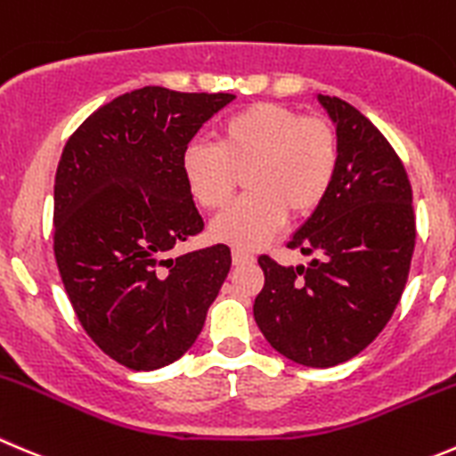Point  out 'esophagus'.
Segmentation results:
<instances>
[{
	"label": "esophagus",
	"mask_w": 456,
	"mask_h": 456,
	"mask_svg": "<svg viewBox=\"0 0 456 456\" xmlns=\"http://www.w3.org/2000/svg\"><path fill=\"white\" fill-rule=\"evenodd\" d=\"M232 258H233V265H245V263H251V260H254V254H249V251L236 247V249L232 251Z\"/></svg>",
	"instance_id": "obj_1"
}]
</instances>
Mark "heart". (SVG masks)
<instances>
[{
	"label": "heart",
	"instance_id": "1",
	"mask_svg": "<svg viewBox=\"0 0 456 456\" xmlns=\"http://www.w3.org/2000/svg\"><path fill=\"white\" fill-rule=\"evenodd\" d=\"M338 169V135L330 120L285 104L258 102L224 118L216 144H189L183 175L193 200L223 209L245 174L247 196L211 223L216 240L263 245L282 227L321 207Z\"/></svg>",
	"mask_w": 456,
	"mask_h": 456
}]
</instances>
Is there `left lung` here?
Masks as SVG:
<instances>
[{
    "instance_id": "8db88e82",
    "label": "left lung",
    "mask_w": 456,
    "mask_h": 456,
    "mask_svg": "<svg viewBox=\"0 0 456 456\" xmlns=\"http://www.w3.org/2000/svg\"><path fill=\"white\" fill-rule=\"evenodd\" d=\"M338 135L330 193L287 242L314 256H260L254 318L269 346L307 368L346 363L381 334L405 289L417 240L412 184L386 135L340 97L318 95Z\"/></svg>"
}]
</instances>
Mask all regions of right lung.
I'll list each match as a JSON object with an SVG mask.
<instances>
[{"label":"right lung","instance_id":"1","mask_svg":"<svg viewBox=\"0 0 456 456\" xmlns=\"http://www.w3.org/2000/svg\"><path fill=\"white\" fill-rule=\"evenodd\" d=\"M232 100L138 88L91 113L61 151L53 193L57 269L84 331L129 370L180 359L232 267L227 245L171 258L205 229L183 153Z\"/></svg>","mask_w":456,"mask_h":456}]
</instances>
